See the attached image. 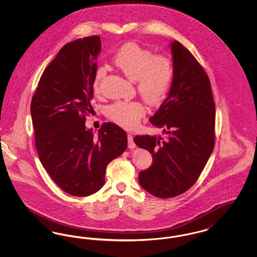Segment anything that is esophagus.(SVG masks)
I'll return each mask as SVG.
<instances>
[{
  "label": "esophagus",
  "mask_w": 257,
  "mask_h": 257,
  "mask_svg": "<svg viewBox=\"0 0 257 257\" xmlns=\"http://www.w3.org/2000/svg\"><path fill=\"white\" fill-rule=\"evenodd\" d=\"M127 139H128V147L129 148H135L136 145H135L134 141H133V136L131 134H128Z\"/></svg>",
  "instance_id": "esophagus-1"
}]
</instances>
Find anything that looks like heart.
Returning a JSON list of instances; mask_svg holds the SVG:
<instances>
[{
    "label": "heart",
    "mask_w": 257,
    "mask_h": 257,
    "mask_svg": "<svg viewBox=\"0 0 257 257\" xmlns=\"http://www.w3.org/2000/svg\"><path fill=\"white\" fill-rule=\"evenodd\" d=\"M113 64L128 78L138 82V89L148 103L156 105L167 96L173 80V66L164 56H154L150 50L135 42L124 44L112 57ZM106 74L99 67L94 76L92 88L98 93L101 80ZM111 121L126 129H133L145 115L146 109L138 101H119L107 108Z\"/></svg>",
    "instance_id": "b5f03b06"
}]
</instances>
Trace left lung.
I'll return each instance as SVG.
<instances>
[{
	"mask_svg": "<svg viewBox=\"0 0 257 257\" xmlns=\"http://www.w3.org/2000/svg\"><path fill=\"white\" fill-rule=\"evenodd\" d=\"M171 46V89L149 119L167 137L134 138L135 144L148 150L153 159L147 170L140 171V184L161 198L179 196L196 183L215 146L216 109L208 75L180 42L173 41Z\"/></svg>",
	"mask_w": 257,
	"mask_h": 257,
	"instance_id": "obj_1",
	"label": "left lung"
}]
</instances>
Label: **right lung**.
<instances>
[{
  "mask_svg": "<svg viewBox=\"0 0 257 257\" xmlns=\"http://www.w3.org/2000/svg\"><path fill=\"white\" fill-rule=\"evenodd\" d=\"M100 52L98 36L65 44L41 75L31 103L39 160L71 196L98 192L108 164L127 147L126 132L114 123H103L97 135L86 128Z\"/></svg>",
  "mask_w": 257,
  "mask_h": 257,
  "instance_id": "obj_1",
  "label": "right lung"
}]
</instances>
